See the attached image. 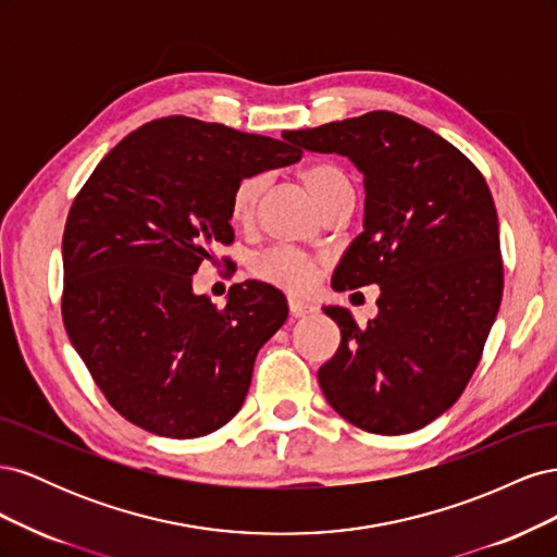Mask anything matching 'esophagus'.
Listing matches in <instances>:
<instances>
[{"label": "esophagus", "instance_id": "esophagus-1", "mask_svg": "<svg viewBox=\"0 0 557 557\" xmlns=\"http://www.w3.org/2000/svg\"><path fill=\"white\" fill-rule=\"evenodd\" d=\"M288 307H290V313L297 315V318L315 311L313 305H309V301H305V299H297V297H288Z\"/></svg>", "mask_w": 557, "mask_h": 557}]
</instances>
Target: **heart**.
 Masks as SVG:
<instances>
[{"label": "heart", "mask_w": 557, "mask_h": 557, "mask_svg": "<svg viewBox=\"0 0 557 557\" xmlns=\"http://www.w3.org/2000/svg\"><path fill=\"white\" fill-rule=\"evenodd\" d=\"M267 183V174H248L237 181L230 197V213L234 223L250 225L256 221ZM301 183L307 185V190L313 195L320 209H323L334 195L350 188V181L339 166L327 162H318L307 166V170H301ZM252 272H256L258 278L278 285L283 290L307 293L318 278V262L297 248L274 246L262 250L260 256L252 260Z\"/></svg>", "instance_id": "1"}]
</instances>
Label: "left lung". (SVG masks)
<instances>
[{"instance_id":"obj_1","label":"left lung","mask_w":557,"mask_h":557,"mask_svg":"<svg viewBox=\"0 0 557 557\" xmlns=\"http://www.w3.org/2000/svg\"><path fill=\"white\" fill-rule=\"evenodd\" d=\"M288 139L346 156L364 174V232L332 285H381L379 315L364 327L346 309L325 307L342 344L318 369L323 395L364 432L425 428L462 395L499 311L504 267L487 183L453 144L393 111Z\"/></svg>"}]
</instances>
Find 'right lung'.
I'll use <instances>...</instances> for the list:
<instances>
[{
  "mask_svg": "<svg viewBox=\"0 0 557 557\" xmlns=\"http://www.w3.org/2000/svg\"><path fill=\"white\" fill-rule=\"evenodd\" d=\"M299 158L288 132L278 141L170 115L127 134L76 195L62 237L64 327L129 423L195 440L242 409L288 305L274 285L246 281L218 309L193 293V274L234 239L237 181Z\"/></svg>",
  "mask_w": 557,
  "mask_h": 557,
  "instance_id": "obj_1",
  "label": "right lung"
}]
</instances>
